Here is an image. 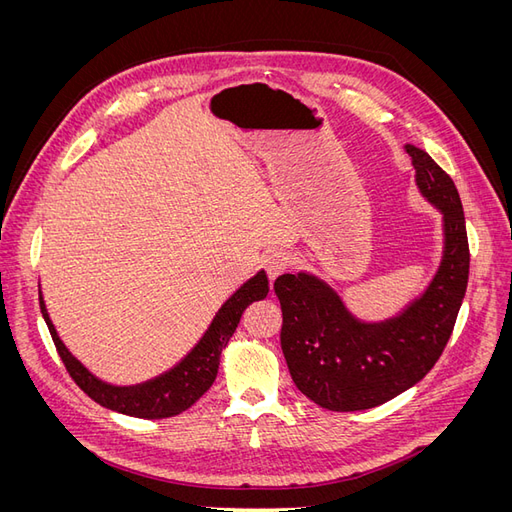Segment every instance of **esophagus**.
Instances as JSON below:
<instances>
[{
	"label": "esophagus",
	"instance_id": "obj_1",
	"mask_svg": "<svg viewBox=\"0 0 512 512\" xmlns=\"http://www.w3.org/2000/svg\"><path fill=\"white\" fill-rule=\"evenodd\" d=\"M294 265V254L292 250H286V247H275L265 258V267L271 280H275L277 275H282L284 271H288Z\"/></svg>",
	"mask_w": 512,
	"mask_h": 512
}]
</instances>
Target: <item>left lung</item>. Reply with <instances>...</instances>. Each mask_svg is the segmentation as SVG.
Segmentation results:
<instances>
[{
	"label": "left lung",
	"instance_id": "1",
	"mask_svg": "<svg viewBox=\"0 0 512 512\" xmlns=\"http://www.w3.org/2000/svg\"><path fill=\"white\" fill-rule=\"evenodd\" d=\"M418 192L442 213V260L429 286L399 314L367 322L320 277L284 273L273 288L282 305V352L297 389L333 412L376 408L408 391L436 365L466 297L470 247L453 179L406 145Z\"/></svg>",
	"mask_w": 512,
	"mask_h": 512
}]
</instances>
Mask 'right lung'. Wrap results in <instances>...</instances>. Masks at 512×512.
Instances as JSON below:
<instances>
[{"label": "right lung", "instance_id": "add662e5", "mask_svg": "<svg viewBox=\"0 0 512 512\" xmlns=\"http://www.w3.org/2000/svg\"><path fill=\"white\" fill-rule=\"evenodd\" d=\"M269 294V277L265 271H258L252 280H247L232 297L218 309L213 316L209 329L198 339V344L183 356V359L170 367L164 374L151 378L141 384L117 386L100 380L98 376L76 359V356L61 342L55 324L51 322L49 312L40 292V309L46 327L51 331L55 348L64 361L72 380L81 386L96 404L136 418H168L181 414L194 406L203 397L218 376L220 354L226 348L228 339L237 331V324L245 312V307L265 299Z\"/></svg>", "mask_w": 512, "mask_h": 512}]
</instances>
